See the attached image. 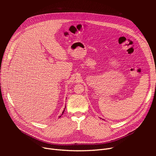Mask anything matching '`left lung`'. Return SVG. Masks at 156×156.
<instances>
[{
  "instance_id": "8db88e82",
  "label": "left lung",
  "mask_w": 156,
  "mask_h": 156,
  "mask_svg": "<svg viewBox=\"0 0 156 156\" xmlns=\"http://www.w3.org/2000/svg\"><path fill=\"white\" fill-rule=\"evenodd\" d=\"M100 119H102V120H105L104 119H101V118H100Z\"/></svg>"
}]
</instances>
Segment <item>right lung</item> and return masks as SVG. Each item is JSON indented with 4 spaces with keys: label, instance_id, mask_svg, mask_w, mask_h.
I'll return each instance as SVG.
<instances>
[{
    "label": "right lung",
    "instance_id": "add662e5",
    "mask_svg": "<svg viewBox=\"0 0 156 156\" xmlns=\"http://www.w3.org/2000/svg\"><path fill=\"white\" fill-rule=\"evenodd\" d=\"M65 108H66V105H65V107H64V111H62V115L64 114V111H65ZM62 115H61V116H62ZM61 116H59V118H60L61 117Z\"/></svg>",
    "mask_w": 156,
    "mask_h": 156
}]
</instances>
